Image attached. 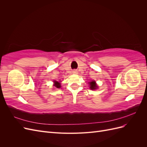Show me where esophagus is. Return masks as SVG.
<instances>
[{"label": "esophagus", "mask_w": 147, "mask_h": 147, "mask_svg": "<svg viewBox=\"0 0 147 147\" xmlns=\"http://www.w3.org/2000/svg\"><path fill=\"white\" fill-rule=\"evenodd\" d=\"M72 73L74 74H77V70H73L72 71Z\"/></svg>", "instance_id": "34e87169"}]
</instances>
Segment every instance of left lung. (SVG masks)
<instances>
[{
    "instance_id": "8db88e82",
    "label": "left lung",
    "mask_w": 147,
    "mask_h": 147,
    "mask_svg": "<svg viewBox=\"0 0 147 147\" xmlns=\"http://www.w3.org/2000/svg\"><path fill=\"white\" fill-rule=\"evenodd\" d=\"M90 89L92 90H94L97 88V84H96L95 81H92V82H90Z\"/></svg>"
}]
</instances>
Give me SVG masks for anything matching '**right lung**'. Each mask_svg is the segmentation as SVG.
<instances>
[{"label":"right lung","instance_id":"1","mask_svg":"<svg viewBox=\"0 0 147 147\" xmlns=\"http://www.w3.org/2000/svg\"><path fill=\"white\" fill-rule=\"evenodd\" d=\"M54 83H55L54 86H55V87H56V88H59L61 87V84H60L59 82H57L55 81V82H54Z\"/></svg>","mask_w":147,"mask_h":147}]
</instances>
